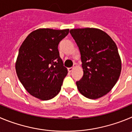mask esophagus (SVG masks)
Returning <instances> with one entry per match:
<instances>
[{
	"instance_id": "esophagus-1",
	"label": "esophagus",
	"mask_w": 132,
	"mask_h": 132,
	"mask_svg": "<svg viewBox=\"0 0 132 132\" xmlns=\"http://www.w3.org/2000/svg\"><path fill=\"white\" fill-rule=\"evenodd\" d=\"M76 66H77V64H73V67L69 68L68 69V72H72V71H73V69H74V68H76Z\"/></svg>"
}]
</instances>
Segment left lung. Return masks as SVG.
<instances>
[{"label":"left lung","instance_id":"1","mask_svg":"<svg viewBox=\"0 0 132 132\" xmlns=\"http://www.w3.org/2000/svg\"><path fill=\"white\" fill-rule=\"evenodd\" d=\"M80 53L83 76L76 82L82 95L89 99L103 96L120 77L122 62L112 38L96 28L73 29L70 31Z\"/></svg>","mask_w":132,"mask_h":132}]
</instances>
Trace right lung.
Here are the masks:
<instances>
[{"label":"right lung","mask_w":132,"mask_h":132,"mask_svg":"<svg viewBox=\"0 0 132 132\" xmlns=\"http://www.w3.org/2000/svg\"><path fill=\"white\" fill-rule=\"evenodd\" d=\"M69 29H38L28 35L19 49L15 70L19 81L32 96L42 100L56 96L68 70L58 45Z\"/></svg>","instance_id":"right-lung-1"}]
</instances>
